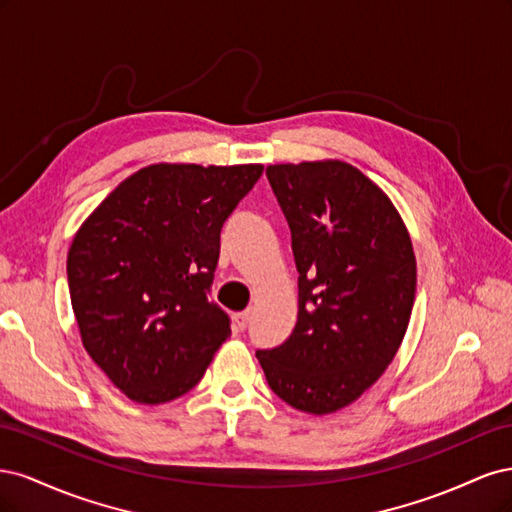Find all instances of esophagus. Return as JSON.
Wrapping results in <instances>:
<instances>
[{"label": "esophagus", "instance_id": "esophagus-1", "mask_svg": "<svg viewBox=\"0 0 512 512\" xmlns=\"http://www.w3.org/2000/svg\"><path fill=\"white\" fill-rule=\"evenodd\" d=\"M250 322H252V309H245V312L235 316V329L245 331L247 327H250Z\"/></svg>", "mask_w": 512, "mask_h": 512}]
</instances>
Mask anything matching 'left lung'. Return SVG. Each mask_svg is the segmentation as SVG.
Listing matches in <instances>:
<instances>
[{"label":"left lung","mask_w":512,"mask_h":512,"mask_svg":"<svg viewBox=\"0 0 512 512\" xmlns=\"http://www.w3.org/2000/svg\"><path fill=\"white\" fill-rule=\"evenodd\" d=\"M267 179L292 235L299 320L256 356L288 406L329 414L395 359L416 292L412 241L386 194L346 162L275 164Z\"/></svg>","instance_id":"obj_1"}]
</instances>
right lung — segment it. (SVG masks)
I'll use <instances>...</instances> for the list:
<instances>
[{
  "label": "right lung",
  "instance_id": "obj_1",
  "mask_svg": "<svg viewBox=\"0 0 512 512\" xmlns=\"http://www.w3.org/2000/svg\"><path fill=\"white\" fill-rule=\"evenodd\" d=\"M260 175V164H153L76 232L68 288L83 346L138 404L194 389L230 335L209 299L220 232Z\"/></svg>",
  "mask_w": 512,
  "mask_h": 512
}]
</instances>
